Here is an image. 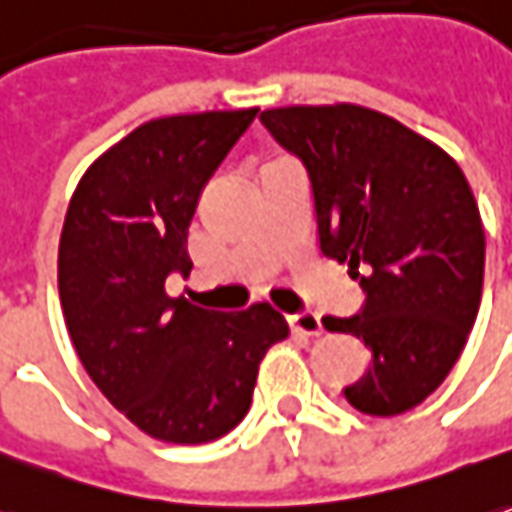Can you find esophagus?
I'll return each instance as SVG.
<instances>
[{
    "label": "esophagus",
    "instance_id": "esophagus-1",
    "mask_svg": "<svg viewBox=\"0 0 512 512\" xmlns=\"http://www.w3.org/2000/svg\"><path fill=\"white\" fill-rule=\"evenodd\" d=\"M288 325L294 333H302V336H319L322 333V319L314 311H305V314L288 316Z\"/></svg>",
    "mask_w": 512,
    "mask_h": 512
}]
</instances>
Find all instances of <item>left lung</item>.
Wrapping results in <instances>:
<instances>
[{"label": "left lung", "instance_id": "8db88e82", "mask_svg": "<svg viewBox=\"0 0 512 512\" xmlns=\"http://www.w3.org/2000/svg\"><path fill=\"white\" fill-rule=\"evenodd\" d=\"M260 120L308 168L322 255L347 263L367 294L361 314L322 319L370 347L344 398L373 417L415 409L457 364L482 300L471 184L437 142L358 103L283 106Z\"/></svg>", "mask_w": 512, "mask_h": 512}]
</instances>
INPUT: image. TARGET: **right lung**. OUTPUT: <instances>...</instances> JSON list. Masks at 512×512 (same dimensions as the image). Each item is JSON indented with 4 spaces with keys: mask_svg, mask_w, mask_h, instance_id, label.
<instances>
[{
    "mask_svg": "<svg viewBox=\"0 0 512 512\" xmlns=\"http://www.w3.org/2000/svg\"><path fill=\"white\" fill-rule=\"evenodd\" d=\"M260 109L198 111L137 125L86 168L58 243L66 330L97 389L139 431L198 446L241 423L257 367L288 322L269 302L210 311L170 297L190 274L198 196Z\"/></svg>",
    "mask_w": 512,
    "mask_h": 512,
    "instance_id": "right-lung-1",
    "label": "right lung"
}]
</instances>
